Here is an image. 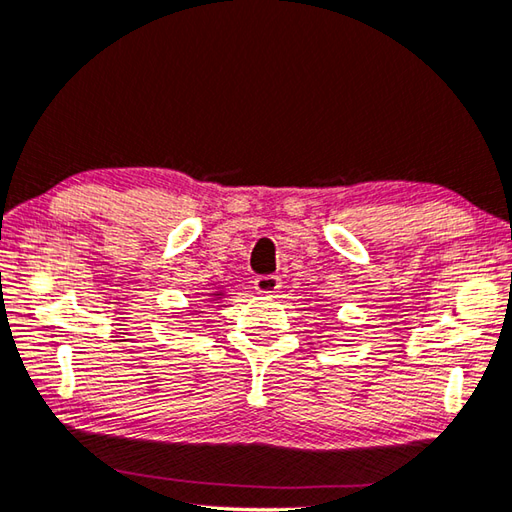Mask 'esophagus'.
<instances>
[{
  "instance_id": "34e87169",
  "label": "esophagus",
  "mask_w": 512,
  "mask_h": 512,
  "mask_svg": "<svg viewBox=\"0 0 512 512\" xmlns=\"http://www.w3.org/2000/svg\"><path fill=\"white\" fill-rule=\"evenodd\" d=\"M255 290L259 295H270L273 297L275 293H279V288H282V279L277 275H259L255 277Z\"/></svg>"
}]
</instances>
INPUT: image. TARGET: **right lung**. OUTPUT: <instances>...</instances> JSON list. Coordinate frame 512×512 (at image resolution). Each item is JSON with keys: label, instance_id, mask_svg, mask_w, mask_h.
<instances>
[{"label": "right lung", "instance_id": "add662e5", "mask_svg": "<svg viewBox=\"0 0 512 512\" xmlns=\"http://www.w3.org/2000/svg\"><path fill=\"white\" fill-rule=\"evenodd\" d=\"M210 297H213V299H222V293H213Z\"/></svg>", "mask_w": 512, "mask_h": 512}]
</instances>
